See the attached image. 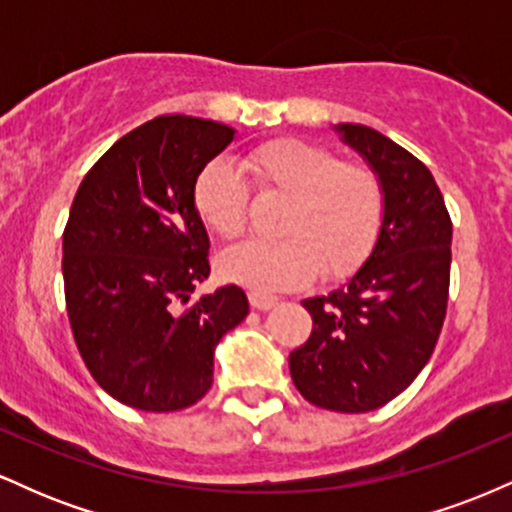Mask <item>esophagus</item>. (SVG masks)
Returning a JSON list of instances; mask_svg holds the SVG:
<instances>
[{
    "mask_svg": "<svg viewBox=\"0 0 512 512\" xmlns=\"http://www.w3.org/2000/svg\"><path fill=\"white\" fill-rule=\"evenodd\" d=\"M248 298H250V305L255 310H272L274 305L279 303V298L276 296H269V293H260V291H250Z\"/></svg>",
    "mask_w": 512,
    "mask_h": 512,
    "instance_id": "obj_1",
    "label": "esophagus"
}]
</instances>
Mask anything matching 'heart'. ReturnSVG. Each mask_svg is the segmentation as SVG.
Masks as SVG:
<instances>
[{"label":"heart","mask_w":512,"mask_h":512,"mask_svg":"<svg viewBox=\"0 0 512 512\" xmlns=\"http://www.w3.org/2000/svg\"><path fill=\"white\" fill-rule=\"evenodd\" d=\"M264 195L286 197L279 240H245L219 255L226 281L255 291H289L354 274L373 250L383 221V187L358 163H342L325 146L274 139L245 158ZM192 204L211 233L238 236L248 221V190L238 170L211 161L192 185Z\"/></svg>","instance_id":"1"}]
</instances>
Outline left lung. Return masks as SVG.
I'll list each match as a JSON object with an SVG mask.
<instances>
[{"label":"left lung","instance_id":"8db88e82","mask_svg":"<svg viewBox=\"0 0 512 512\" xmlns=\"http://www.w3.org/2000/svg\"><path fill=\"white\" fill-rule=\"evenodd\" d=\"M383 187L373 250L346 284L305 298L313 334L291 351L296 390L322 409L363 414L414 383L448 308L452 223L431 170L366 125H334Z\"/></svg>","mask_w":512,"mask_h":512}]
</instances>
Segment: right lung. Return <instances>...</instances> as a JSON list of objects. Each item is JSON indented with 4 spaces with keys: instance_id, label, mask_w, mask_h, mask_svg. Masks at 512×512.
<instances>
[{
    "instance_id": "obj_1",
    "label": "right lung",
    "mask_w": 512,
    "mask_h": 512,
    "mask_svg": "<svg viewBox=\"0 0 512 512\" xmlns=\"http://www.w3.org/2000/svg\"><path fill=\"white\" fill-rule=\"evenodd\" d=\"M236 139L214 120L161 115L132 129L81 180L62 236L67 313L86 368L117 402L178 411L214 383V349L248 315L209 276V236L192 185Z\"/></svg>"
}]
</instances>
